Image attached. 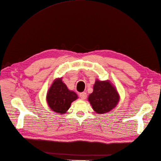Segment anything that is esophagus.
Instances as JSON below:
<instances>
[{"instance_id":"34e87169","label":"esophagus","mask_w":161,"mask_h":161,"mask_svg":"<svg viewBox=\"0 0 161 161\" xmlns=\"http://www.w3.org/2000/svg\"><path fill=\"white\" fill-rule=\"evenodd\" d=\"M79 97L80 98L82 99V100H84L86 98V93L85 92H80V95H79Z\"/></svg>"}]
</instances>
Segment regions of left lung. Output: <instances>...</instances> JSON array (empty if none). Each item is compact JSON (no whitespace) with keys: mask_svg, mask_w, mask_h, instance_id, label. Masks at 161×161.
<instances>
[{"mask_svg":"<svg viewBox=\"0 0 161 161\" xmlns=\"http://www.w3.org/2000/svg\"><path fill=\"white\" fill-rule=\"evenodd\" d=\"M93 110L98 114L108 113L118 103L119 95L109 80H96L93 91L88 97Z\"/></svg>","mask_w":161,"mask_h":161,"instance_id":"left-lung-1","label":"left lung"}]
</instances>
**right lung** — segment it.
Here are the masks:
<instances>
[{
	"mask_svg": "<svg viewBox=\"0 0 161 161\" xmlns=\"http://www.w3.org/2000/svg\"><path fill=\"white\" fill-rule=\"evenodd\" d=\"M78 98L76 92L69 90L61 79L53 82L46 96L47 103L50 109L59 114H64L70 108L72 101Z\"/></svg>",
	"mask_w": 161,
	"mask_h": 161,
	"instance_id": "add662e5",
	"label": "right lung"
}]
</instances>
